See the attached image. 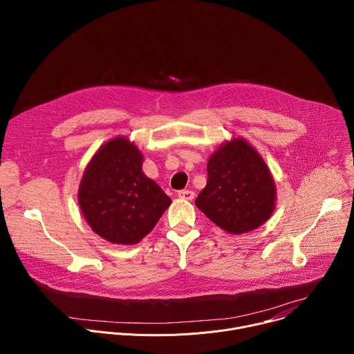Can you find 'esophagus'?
Returning a JSON list of instances; mask_svg holds the SVG:
<instances>
[{"label":"esophagus","mask_w":354,"mask_h":354,"mask_svg":"<svg viewBox=\"0 0 354 354\" xmlns=\"http://www.w3.org/2000/svg\"><path fill=\"white\" fill-rule=\"evenodd\" d=\"M178 196H179L180 198H185V200H193L194 192H192V190H179V192H178Z\"/></svg>","instance_id":"obj_1"}]
</instances>
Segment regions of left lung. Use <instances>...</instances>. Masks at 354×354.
Segmentation results:
<instances>
[{"label":"left lung","instance_id":"left-lung-1","mask_svg":"<svg viewBox=\"0 0 354 354\" xmlns=\"http://www.w3.org/2000/svg\"><path fill=\"white\" fill-rule=\"evenodd\" d=\"M207 185L196 206L231 234L261 227L272 216L274 182L262 157L242 138L225 142L210 157Z\"/></svg>","mask_w":354,"mask_h":354}]
</instances>
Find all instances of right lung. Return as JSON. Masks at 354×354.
<instances>
[{
    "instance_id": "1",
    "label": "right lung",
    "mask_w": 354,
    "mask_h": 354,
    "mask_svg": "<svg viewBox=\"0 0 354 354\" xmlns=\"http://www.w3.org/2000/svg\"><path fill=\"white\" fill-rule=\"evenodd\" d=\"M78 201L97 235L113 243L133 245L156 227L172 200L144 175L137 147L118 137L88 164Z\"/></svg>"
}]
</instances>
